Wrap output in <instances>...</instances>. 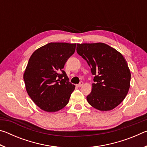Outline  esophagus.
Wrapping results in <instances>:
<instances>
[{"instance_id":"1","label":"esophagus","mask_w":147,"mask_h":147,"mask_svg":"<svg viewBox=\"0 0 147 147\" xmlns=\"http://www.w3.org/2000/svg\"><path fill=\"white\" fill-rule=\"evenodd\" d=\"M83 85H84L83 82H80L79 83V84H78V87H79V88H80V87H82Z\"/></svg>"}]
</instances>
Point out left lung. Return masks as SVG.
<instances>
[{
  "mask_svg": "<svg viewBox=\"0 0 147 147\" xmlns=\"http://www.w3.org/2000/svg\"><path fill=\"white\" fill-rule=\"evenodd\" d=\"M76 51L91 67L94 76L88 103L100 111H109L126 97L131 78L130 71L123 56L102 43L77 44Z\"/></svg>",
  "mask_w": 147,
  "mask_h": 147,
  "instance_id": "obj_1",
  "label": "left lung"
}]
</instances>
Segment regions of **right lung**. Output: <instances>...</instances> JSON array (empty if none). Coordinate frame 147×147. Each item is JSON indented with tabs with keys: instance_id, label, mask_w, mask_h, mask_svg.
<instances>
[{
	"instance_id": "1",
	"label": "right lung",
	"mask_w": 147,
	"mask_h": 147,
	"mask_svg": "<svg viewBox=\"0 0 147 147\" xmlns=\"http://www.w3.org/2000/svg\"><path fill=\"white\" fill-rule=\"evenodd\" d=\"M76 43H50L32 54L23 78L34 102L47 112H55L68 104L75 86L63 71L74 54Z\"/></svg>"
}]
</instances>
